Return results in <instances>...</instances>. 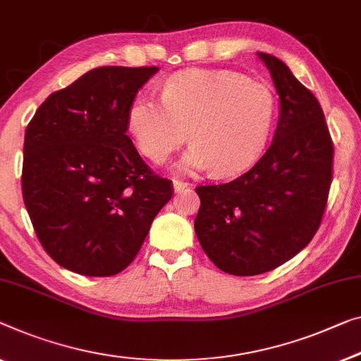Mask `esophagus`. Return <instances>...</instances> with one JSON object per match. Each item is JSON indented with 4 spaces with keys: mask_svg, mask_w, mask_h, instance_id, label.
I'll use <instances>...</instances> for the list:
<instances>
[{
    "mask_svg": "<svg viewBox=\"0 0 361 361\" xmlns=\"http://www.w3.org/2000/svg\"><path fill=\"white\" fill-rule=\"evenodd\" d=\"M191 185L190 183H186V181H180V180H175L173 181V191L176 192V195H178V192H183L185 190H188V188H190Z\"/></svg>",
    "mask_w": 361,
    "mask_h": 361,
    "instance_id": "obj_1",
    "label": "esophagus"
}]
</instances>
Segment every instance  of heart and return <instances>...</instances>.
I'll return each instance as SVG.
<instances>
[{"instance_id":"b5f03b06","label":"heart","mask_w":361,"mask_h":361,"mask_svg":"<svg viewBox=\"0 0 361 361\" xmlns=\"http://www.w3.org/2000/svg\"><path fill=\"white\" fill-rule=\"evenodd\" d=\"M277 120V99L264 82L230 71H185L162 87V100L141 94L128 110V131L139 152L164 164L186 141L180 173L230 176L264 152Z\"/></svg>"}]
</instances>
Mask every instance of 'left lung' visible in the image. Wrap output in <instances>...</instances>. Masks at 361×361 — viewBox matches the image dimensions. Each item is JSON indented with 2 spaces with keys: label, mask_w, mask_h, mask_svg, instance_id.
<instances>
[{
  "label": "left lung",
  "mask_w": 361,
  "mask_h": 361,
  "mask_svg": "<svg viewBox=\"0 0 361 361\" xmlns=\"http://www.w3.org/2000/svg\"><path fill=\"white\" fill-rule=\"evenodd\" d=\"M257 58L281 106L271 146L236 180L196 188L199 243L232 276L264 274L298 255L318 232L332 180L334 147L319 102L279 58Z\"/></svg>",
  "instance_id": "obj_1"
}]
</instances>
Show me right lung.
<instances>
[{"label":"right lung","instance_id":"obj_1","mask_svg":"<svg viewBox=\"0 0 361 361\" xmlns=\"http://www.w3.org/2000/svg\"><path fill=\"white\" fill-rule=\"evenodd\" d=\"M157 71L95 68L48 97L25 129V209L68 271L109 277L126 269L173 195L126 134L129 105Z\"/></svg>","mask_w":361,"mask_h":361}]
</instances>
